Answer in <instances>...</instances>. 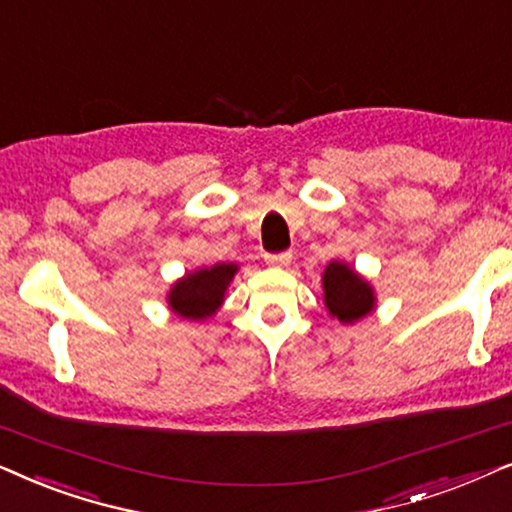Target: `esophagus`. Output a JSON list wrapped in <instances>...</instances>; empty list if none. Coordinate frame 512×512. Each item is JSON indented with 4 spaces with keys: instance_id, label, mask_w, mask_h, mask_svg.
<instances>
[{
    "instance_id": "34e87169",
    "label": "esophagus",
    "mask_w": 512,
    "mask_h": 512,
    "mask_svg": "<svg viewBox=\"0 0 512 512\" xmlns=\"http://www.w3.org/2000/svg\"><path fill=\"white\" fill-rule=\"evenodd\" d=\"M264 260H267V264H274V267H288L292 262V252L290 250L269 252V255H264Z\"/></svg>"
}]
</instances>
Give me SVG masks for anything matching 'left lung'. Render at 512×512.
<instances>
[{
    "instance_id": "left-lung-1",
    "label": "left lung",
    "mask_w": 512,
    "mask_h": 512,
    "mask_svg": "<svg viewBox=\"0 0 512 512\" xmlns=\"http://www.w3.org/2000/svg\"><path fill=\"white\" fill-rule=\"evenodd\" d=\"M323 290L327 311L342 323H353V320L367 316L374 306L370 285L342 262L327 264L323 274Z\"/></svg>"
}]
</instances>
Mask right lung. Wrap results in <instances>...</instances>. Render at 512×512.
<instances>
[{
  "label": "right lung",
  "mask_w": 512,
  "mask_h": 512,
  "mask_svg": "<svg viewBox=\"0 0 512 512\" xmlns=\"http://www.w3.org/2000/svg\"><path fill=\"white\" fill-rule=\"evenodd\" d=\"M236 274V264H215L210 269H199L177 281L170 290L168 302L177 316L206 318L220 309L224 290Z\"/></svg>",
  "instance_id": "add662e5"
}]
</instances>
